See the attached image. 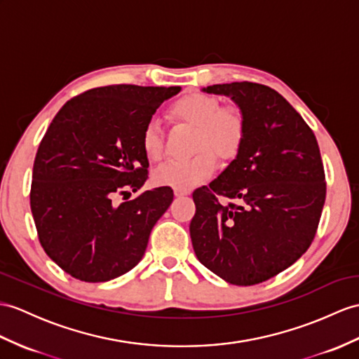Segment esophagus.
I'll list each match as a JSON object with an SVG mask.
<instances>
[{"mask_svg": "<svg viewBox=\"0 0 359 359\" xmlns=\"http://www.w3.org/2000/svg\"><path fill=\"white\" fill-rule=\"evenodd\" d=\"M173 194L175 196H186L190 194V190L187 189H173Z\"/></svg>", "mask_w": 359, "mask_h": 359, "instance_id": "obj_1", "label": "esophagus"}]
</instances>
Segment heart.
Wrapping results in <instances>:
<instances>
[{
  "instance_id": "b5f03b06",
  "label": "heart",
  "mask_w": 359,
  "mask_h": 359,
  "mask_svg": "<svg viewBox=\"0 0 359 359\" xmlns=\"http://www.w3.org/2000/svg\"><path fill=\"white\" fill-rule=\"evenodd\" d=\"M172 116L195 128L194 149L198 151L186 160H169L156 168V184L175 189H190L212 177L216 169V156L234 158L245 140L247 123L239 108L225 107L212 95L187 94L170 108ZM142 147L147 158L158 161L164 155V140L160 125L151 120L143 129Z\"/></svg>"
}]
</instances>
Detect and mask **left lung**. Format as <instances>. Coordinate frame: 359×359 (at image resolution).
Here are the masks:
<instances>
[{"label": "left lung", "mask_w": 359, "mask_h": 359, "mask_svg": "<svg viewBox=\"0 0 359 359\" xmlns=\"http://www.w3.org/2000/svg\"><path fill=\"white\" fill-rule=\"evenodd\" d=\"M245 117L236 158L194 191L190 238L198 260L225 282L257 285L282 273L309 248L326 199L317 138L283 95L252 82L212 85ZM217 196L230 203L221 205Z\"/></svg>", "instance_id": "obj_1"}]
</instances>
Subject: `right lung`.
Returning <instances> with one entry per match:
<instances>
[{
    "label": "right lung",
    "instance_id": "add662e5",
    "mask_svg": "<svg viewBox=\"0 0 359 359\" xmlns=\"http://www.w3.org/2000/svg\"><path fill=\"white\" fill-rule=\"evenodd\" d=\"M181 86L109 85L76 95L59 109L33 164L30 207L47 256L82 282H108L142 260L170 187L137 191L149 161L142 134Z\"/></svg>",
    "mask_w": 359,
    "mask_h": 359
}]
</instances>
